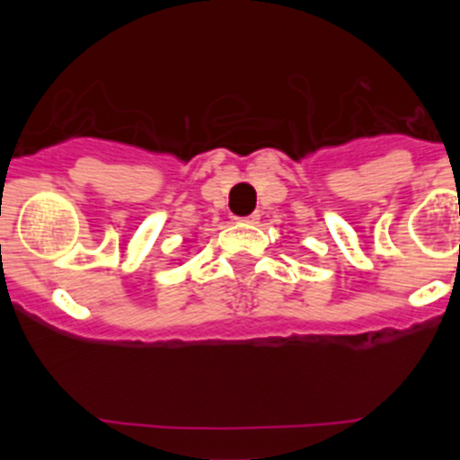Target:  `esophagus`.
<instances>
[{
  "label": "esophagus",
  "mask_w": 460,
  "mask_h": 460,
  "mask_svg": "<svg viewBox=\"0 0 460 460\" xmlns=\"http://www.w3.org/2000/svg\"><path fill=\"white\" fill-rule=\"evenodd\" d=\"M258 220H260L258 213H252V216H247V217H238L240 225H258Z\"/></svg>",
  "instance_id": "obj_1"
}]
</instances>
